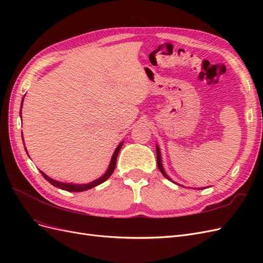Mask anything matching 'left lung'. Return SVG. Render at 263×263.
<instances>
[{
  "mask_svg": "<svg viewBox=\"0 0 263 263\" xmlns=\"http://www.w3.org/2000/svg\"><path fill=\"white\" fill-rule=\"evenodd\" d=\"M156 149H157V164H158V168H159V170H160V172L163 174V177L165 178V179H168V180H170V181H172L171 180V178L168 176V174L165 173V171H164V169H163V165H162V160H161V153H160V149H159V146L158 145H156ZM173 183H176V184H178L177 182H174V181H172ZM178 185H180V184H178ZM180 186H183V185H180ZM193 189V187H192ZM203 189H206V187H197L196 190H203Z\"/></svg>",
  "mask_w": 263,
  "mask_h": 263,
  "instance_id": "8db88e82",
  "label": "left lung"
}]
</instances>
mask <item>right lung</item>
<instances>
[{
    "mask_svg": "<svg viewBox=\"0 0 263 263\" xmlns=\"http://www.w3.org/2000/svg\"><path fill=\"white\" fill-rule=\"evenodd\" d=\"M23 101H24V99H23ZM23 101H22V106H23ZM22 106H21V112H20L21 117H22ZM123 144H124V141L119 142V145L115 149L114 154L112 156V159H110V162H109V165H108L106 172L103 174L101 178L94 180L90 183H85V184H77V183H65V182H60V181L51 179L50 177L47 176V174L44 173L43 171H41V173L43 174V177L50 183V184H52L55 187H59L61 190L68 191V192H83V191H87V190H90L92 187H95L97 185L101 184V183H103V182H105L110 176H112V173H113L115 166H116V159H117L118 153H119V150H121ZM25 150H26V148H25ZM26 153H27V150H26Z\"/></svg>",
    "mask_w": 263,
    "mask_h": 263,
    "instance_id": "1",
    "label": "right lung"
}]
</instances>
